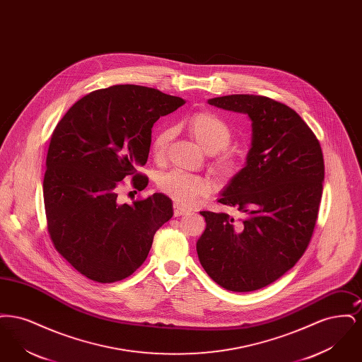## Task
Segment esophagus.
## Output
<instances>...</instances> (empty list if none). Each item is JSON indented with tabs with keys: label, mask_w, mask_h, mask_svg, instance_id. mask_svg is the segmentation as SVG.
I'll use <instances>...</instances> for the list:
<instances>
[{
	"label": "esophagus",
	"mask_w": 362,
	"mask_h": 362,
	"mask_svg": "<svg viewBox=\"0 0 362 362\" xmlns=\"http://www.w3.org/2000/svg\"><path fill=\"white\" fill-rule=\"evenodd\" d=\"M173 214H175V217H180V216H186V214H189V211L186 210V209H183V207L176 206L173 207Z\"/></svg>",
	"instance_id": "34e87169"
}]
</instances>
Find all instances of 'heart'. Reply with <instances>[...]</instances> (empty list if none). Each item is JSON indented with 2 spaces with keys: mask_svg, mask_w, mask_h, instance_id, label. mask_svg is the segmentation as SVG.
I'll list each match as a JSON object with an SVG mask.
<instances>
[{
  "mask_svg": "<svg viewBox=\"0 0 362 362\" xmlns=\"http://www.w3.org/2000/svg\"><path fill=\"white\" fill-rule=\"evenodd\" d=\"M189 133L209 155L223 151L232 141L229 126L211 112L195 114L189 119ZM173 137V129L167 127L153 138L152 152L157 160L164 157ZM214 168L221 175L230 176L239 171L240 163L236 156L222 152L214 158ZM157 186L164 194L171 197L176 204L183 206L192 205L197 199L206 197L214 189V183L210 179L177 171L161 175L157 180Z\"/></svg>",
  "mask_w": 362,
  "mask_h": 362,
  "instance_id": "obj_1",
  "label": "heart"
}]
</instances>
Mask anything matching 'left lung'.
Returning <instances> with one entry per match:
<instances>
[{
  "instance_id": "8db88e82",
  "label": "left lung",
  "mask_w": 362,
  "mask_h": 362,
  "mask_svg": "<svg viewBox=\"0 0 362 362\" xmlns=\"http://www.w3.org/2000/svg\"><path fill=\"white\" fill-rule=\"evenodd\" d=\"M207 103L245 114L252 139L244 167L218 199L243 218L201 211L206 228L198 258L226 291H258L291 270L310 244L325 182L322 148L294 110L270 98L228 95Z\"/></svg>"
}]
</instances>
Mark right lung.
<instances>
[{
  "instance_id": "1",
  "label": "right lung",
  "mask_w": 362,
  "mask_h": 362,
  "mask_svg": "<svg viewBox=\"0 0 362 362\" xmlns=\"http://www.w3.org/2000/svg\"><path fill=\"white\" fill-rule=\"evenodd\" d=\"M186 103L153 88L114 86L73 104L52 133L43 180L49 232L57 251L86 278L110 284L132 276L148 257L156 230L171 220L161 194L118 201L124 177L148 161L155 122Z\"/></svg>"
}]
</instances>
